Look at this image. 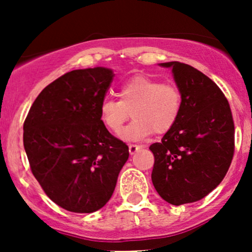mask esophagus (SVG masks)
<instances>
[{
  "mask_svg": "<svg viewBox=\"0 0 252 252\" xmlns=\"http://www.w3.org/2000/svg\"><path fill=\"white\" fill-rule=\"evenodd\" d=\"M139 150H140V146H139V145H135V144L129 145V152H130V155H134L136 151H139Z\"/></svg>",
  "mask_w": 252,
  "mask_h": 252,
  "instance_id": "34e87169",
  "label": "esophagus"
}]
</instances>
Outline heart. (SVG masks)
I'll return each mask as SVG.
<instances>
[{
	"instance_id": "b5f03b06",
	"label": "heart",
	"mask_w": 252,
	"mask_h": 252,
	"mask_svg": "<svg viewBox=\"0 0 252 252\" xmlns=\"http://www.w3.org/2000/svg\"><path fill=\"white\" fill-rule=\"evenodd\" d=\"M119 101L105 98L100 105V119L111 133H119L129 116L133 122L122 131L126 141H140L152 133L164 134L179 119L183 94L173 83H162L146 75L128 79L118 90Z\"/></svg>"
}]
</instances>
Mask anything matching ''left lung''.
<instances>
[{"label":"left lung","mask_w":252,"mask_h":252,"mask_svg":"<svg viewBox=\"0 0 252 252\" xmlns=\"http://www.w3.org/2000/svg\"><path fill=\"white\" fill-rule=\"evenodd\" d=\"M161 65L172 68L183 108L173 128L150 146L151 179L164 201L179 206L204 199L225 177L234 156V121L227 97L207 75L185 63Z\"/></svg>","instance_id":"1"}]
</instances>
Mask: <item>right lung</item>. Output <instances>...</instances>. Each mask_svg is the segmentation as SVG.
<instances>
[{
	"mask_svg": "<svg viewBox=\"0 0 252 252\" xmlns=\"http://www.w3.org/2000/svg\"><path fill=\"white\" fill-rule=\"evenodd\" d=\"M113 73L77 69L47 85L30 107L23 142L30 169L55 204L91 213L107 204L129 147L100 119Z\"/></svg>",
	"mask_w": 252,
	"mask_h": 252,
	"instance_id": "add662e5",
	"label": "right lung"
}]
</instances>
